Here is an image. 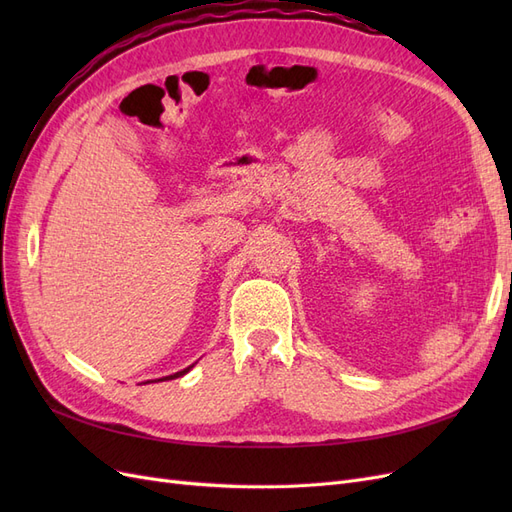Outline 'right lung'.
<instances>
[{
	"instance_id": "right-lung-1",
	"label": "right lung",
	"mask_w": 512,
	"mask_h": 512,
	"mask_svg": "<svg viewBox=\"0 0 512 512\" xmlns=\"http://www.w3.org/2000/svg\"><path fill=\"white\" fill-rule=\"evenodd\" d=\"M190 371V367L188 369H183V371H177V374H173V376H166V378H162V380H173V378H179V376H183V374H188Z\"/></svg>"
}]
</instances>
